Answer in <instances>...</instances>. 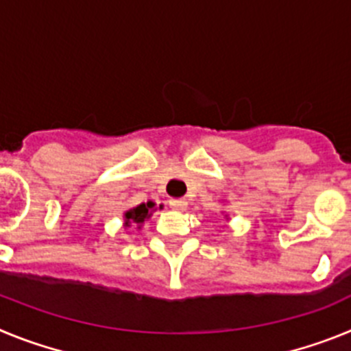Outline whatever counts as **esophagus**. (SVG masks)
Listing matches in <instances>:
<instances>
[{
    "instance_id": "1",
    "label": "esophagus",
    "mask_w": 351,
    "mask_h": 351,
    "mask_svg": "<svg viewBox=\"0 0 351 351\" xmlns=\"http://www.w3.org/2000/svg\"><path fill=\"white\" fill-rule=\"evenodd\" d=\"M186 206H188V202H186L184 198H172V200H170V207H172V209L184 210Z\"/></svg>"
}]
</instances>
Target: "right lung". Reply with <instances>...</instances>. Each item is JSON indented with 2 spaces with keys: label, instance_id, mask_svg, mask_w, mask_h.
Wrapping results in <instances>:
<instances>
[{
  "label": "right lung",
  "instance_id": "add662e5",
  "mask_svg": "<svg viewBox=\"0 0 351 351\" xmlns=\"http://www.w3.org/2000/svg\"><path fill=\"white\" fill-rule=\"evenodd\" d=\"M151 207H154L153 202H147V204H141V206L133 207V209H130L128 213L125 214L126 218V226H130L132 223H137V225H141L142 221H144L145 218H149V209Z\"/></svg>",
  "mask_w": 351,
  "mask_h": 351
}]
</instances>
